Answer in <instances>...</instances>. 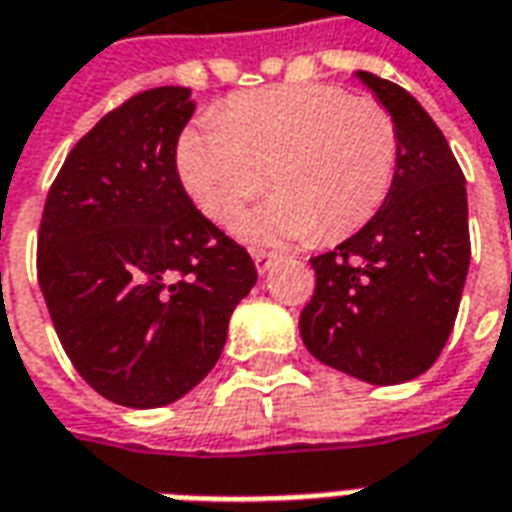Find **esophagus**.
Returning <instances> with one entry per match:
<instances>
[{
    "label": "esophagus",
    "instance_id": "34e87169",
    "mask_svg": "<svg viewBox=\"0 0 512 512\" xmlns=\"http://www.w3.org/2000/svg\"><path fill=\"white\" fill-rule=\"evenodd\" d=\"M252 257H255V268L260 277H263V274H268V271H271V266L277 263V255H271V252H260V249H255V252H252Z\"/></svg>",
    "mask_w": 512,
    "mask_h": 512
}]
</instances>
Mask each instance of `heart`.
Here are the masks:
<instances>
[{
  "label": "heart",
  "instance_id": "heart-1",
  "mask_svg": "<svg viewBox=\"0 0 512 512\" xmlns=\"http://www.w3.org/2000/svg\"><path fill=\"white\" fill-rule=\"evenodd\" d=\"M397 167V128L384 106L334 84H288L233 98L180 136L178 172L194 205L255 244L345 238L384 205ZM269 178H265V172Z\"/></svg>",
  "mask_w": 512,
  "mask_h": 512
}]
</instances>
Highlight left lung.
I'll return each instance as SVG.
<instances>
[{
	"mask_svg": "<svg viewBox=\"0 0 512 512\" xmlns=\"http://www.w3.org/2000/svg\"><path fill=\"white\" fill-rule=\"evenodd\" d=\"M397 128V167L370 222L312 257L315 293L299 318L318 362L373 386L422 376L450 337L469 274L466 180L414 95L356 71Z\"/></svg>",
	"mask_w": 512,
	"mask_h": 512,
	"instance_id": "8db88e82",
	"label": "left lung"
}]
</instances>
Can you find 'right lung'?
Here are the masks:
<instances>
[{"label":"right lung","instance_id":"right-lung-1","mask_svg":"<svg viewBox=\"0 0 512 512\" xmlns=\"http://www.w3.org/2000/svg\"><path fill=\"white\" fill-rule=\"evenodd\" d=\"M197 104L153 87L73 147L43 208L38 282L79 376L128 408L189 395L222 356L257 271L183 189L175 147Z\"/></svg>","mask_w":512,"mask_h":512}]
</instances>
